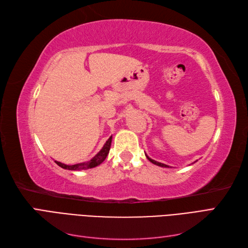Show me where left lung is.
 <instances>
[{"mask_svg":"<svg viewBox=\"0 0 248 248\" xmlns=\"http://www.w3.org/2000/svg\"><path fill=\"white\" fill-rule=\"evenodd\" d=\"M146 157L148 158V160L149 161H151L152 163H154V164H156V166H158V167H161V168H170L169 166H167V164H164V163H161V162H158V161H155V160H153V159H151L150 158V157L146 154Z\"/></svg>","mask_w":248,"mask_h":248,"instance_id":"8db88e82","label":"left lung"}]
</instances>
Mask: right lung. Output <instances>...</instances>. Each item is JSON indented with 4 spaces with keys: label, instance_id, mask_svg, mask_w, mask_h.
I'll return each instance as SVG.
<instances>
[{
    "label": "right lung",
    "instance_id": "right-lung-1",
    "mask_svg": "<svg viewBox=\"0 0 248 248\" xmlns=\"http://www.w3.org/2000/svg\"><path fill=\"white\" fill-rule=\"evenodd\" d=\"M111 139L112 137H110L104 146L102 147V149L100 151L97 153L91 160H89L87 162H82V163H78V164H73V166H67V164H64L62 162L56 161V163L58 164L59 167H61L62 169L65 170H88V169H92L95 168L97 166H99L100 163L103 162V160L107 158V156L109 152L110 149V145H111Z\"/></svg>",
    "mask_w": 248,
    "mask_h": 248
}]
</instances>
